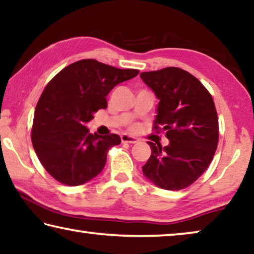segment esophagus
<instances>
[{
    "label": "esophagus",
    "mask_w": 254,
    "mask_h": 254,
    "mask_svg": "<svg viewBox=\"0 0 254 254\" xmlns=\"http://www.w3.org/2000/svg\"><path fill=\"white\" fill-rule=\"evenodd\" d=\"M121 139H122L123 142H128V143H137L139 141L137 138L132 137V135H128V134H122L121 135Z\"/></svg>",
    "instance_id": "34e87169"
}]
</instances>
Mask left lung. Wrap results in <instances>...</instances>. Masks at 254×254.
Masks as SVG:
<instances>
[{
    "instance_id": "1",
    "label": "left lung",
    "mask_w": 254,
    "mask_h": 254,
    "mask_svg": "<svg viewBox=\"0 0 254 254\" xmlns=\"http://www.w3.org/2000/svg\"><path fill=\"white\" fill-rule=\"evenodd\" d=\"M140 77L158 100L154 128L165 131L169 145L148 141L151 155L142 172L155 186L180 190L195 183L210 165L219 139L215 106L209 91L177 67L143 71Z\"/></svg>"
}]
</instances>
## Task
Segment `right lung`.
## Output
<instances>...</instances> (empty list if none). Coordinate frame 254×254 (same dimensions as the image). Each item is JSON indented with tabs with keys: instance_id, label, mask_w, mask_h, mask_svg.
I'll use <instances>...</instances> for the list:
<instances>
[{
	"instance_id": "obj_1",
	"label": "right lung",
	"mask_w": 254,
	"mask_h": 254,
	"mask_svg": "<svg viewBox=\"0 0 254 254\" xmlns=\"http://www.w3.org/2000/svg\"><path fill=\"white\" fill-rule=\"evenodd\" d=\"M137 69H120L83 59L60 70L45 86L36 105L32 142L44 169L68 186L88 183L103 171L107 153L120 145L117 134L90 133L85 127L117 84L137 76Z\"/></svg>"
}]
</instances>
